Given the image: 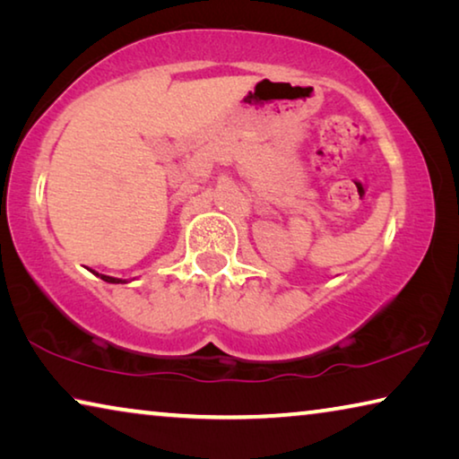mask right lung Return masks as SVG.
I'll return each mask as SVG.
<instances>
[{
    "label": "right lung",
    "mask_w": 459,
    "mask_h": 459,
    "mask_svg": "<svg viewBox=\"0 0 459 459\" xmlns=\"http://www.w3.org/2000/svg\"><path fill=\"white\" fill-rule=\"evenodd\" d=\"M95 275H99V273H95ZM100 279H103V281H107V283H123L121 279H115V277H108V275H99Z\"/></svg>",
    "instance_id": "obj_1"
}]
</instances>
